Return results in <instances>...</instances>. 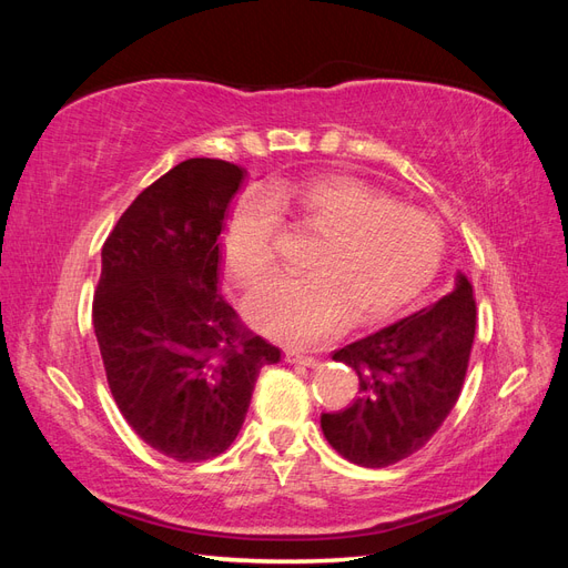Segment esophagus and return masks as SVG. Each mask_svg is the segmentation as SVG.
Wrapping results in <instances>:
<instances>
[{
  "label": "esophagus",
  "instance_id": "1",
  "mask_svg": "<svg viewBox=\"0 0 568 568\" xmlns=\"http://www.w3.org/2000/svg\"><path fill=\"white\" fill-rule=\"evenodd\" d=\"M284 359L288 365H303V367H315L317 365V357L315 355H307V353H301L296 348H286L284 351Z\"/></svg>",
  "mask_w": 568,
  "mask_h": 568
}]
</instances>
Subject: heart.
Listing matches in <instances>:
<instances>
[{
    "instance_id": "heart-1",
    "label": "heart",
    "mask_w": 568,
    "mask_h": 568,
    "mask_svg": "<svg viewBox=\"0 0 568 568\" xmlns=\"http://www.w3.org/2000/svg\"><path fill=\"white\" fill-rule=\"evenodd\" d=\"M282 213L320 234L307 277L265 284L246 303L253 329L288 346H315L351 322L390 320L434 280L445 251L438 217L395 203L353 175L274 184L239 199L222 234V261L239 288L274 270Z\"/></svg>"
}]
</instances>
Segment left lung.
I'll use <instances>...</instances> for the list:
<instances>
[{
  "label": "left lung",
  "mask_w": 568,
  "mask_h": 568,
  "mask_svg": "<svg viewBox=\"0 0 568 568\" xmlns=\"http://www.w3.org/2000/svg\"><path fill=\"white\" fill-rule=\"evenodd\" d=\"M474 332V288L459 272L434 305L336 351L334 359L357 372L359 398L324 412V438L341 457L369 469L424 448L459 398Z\"/></svg>",
  "instance_id": "left-lung-1"
}]
</instances>
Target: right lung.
I'll use <instances>...</instances> for the list:
<instances>
[{"instance_id":"obj_1","label":"right lung","mask_w":568,"mask_h":568,"mask_svg":"<svg viewBox=\"0 0 568 568\" xmlns=\"http://www.w3.org/2000/svg\"><path fill=\"white\" fill-rule=\"evenodd\" d=\"M246 170L189 159L149 184L101 248L92 322L120 415L178 462L225 453L282 351L220 296L227 205Z\"/></svg>"}]
</instances>
